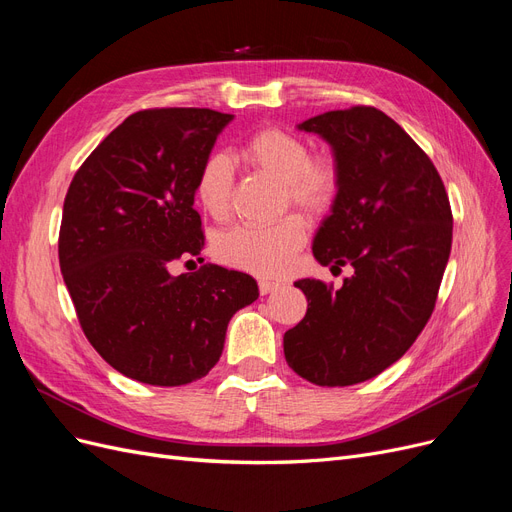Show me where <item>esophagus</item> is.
I'll list each match as a JSON object with an SVG mask.
<instances>
[{"label":"esophagus","instance_id":"34e87169","mask_svg":"<svg viewBox=\"0 0 512 512\" xmlns=\"http://www.w3.org/2000/svg\"><path fill=\"white\" fill-rule=\"evenodd\" d=\"M279 288V284L277 281H271V279H260L258 281V290H260V294L264 296V294H271V292H275Z\"/></svg>","mask_w":512,"mask_h":512}]
</instances>
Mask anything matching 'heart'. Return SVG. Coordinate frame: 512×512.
Listing matches in <instances>:
<instances>
[{"instance_id":"1","label":"heart","mask_w":512,"mask_h":512,"mask_svg":"<svg viewBox=\"0 0 512 512\" xmlns=\"http://www.w3.org/2000/svg\"><path fill=\"white\" fill-rule=\"evenodd\" d=\"M250 167L271 175L286 188V203H294L309 216H322L341 192V165L332 154H309L305 139L279 129L262 127L239 148ZM235 167L226 154L207 156L195 182L199 205L214 220H226L233 207ZM307 239L303 216L290 214L269 226L243 224L216 241V256L233 269L271 277L284 273Z\"/></svg>"}]
</instances>
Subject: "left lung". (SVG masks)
Instances as JSON below:
<instances>
[{
  "mask_svg": "<svg viewBox=\"0 0 512 512\" xmlns=\"http://www.w3.org/2000/svg\"><path fill=\"white\" fill-rule=\"evenodd\" d=\"M298 129L326 139L343 175L313 256L354 273L339 290L296 281L307 313L284 334V354L315 385H354L400 360L428 324L451 254V205L430 156L377 108L326 112Z\"/></svg>",
  "mask_w": 512,
  "mask_h": 512,
  "instance_id": "obj_1",
  "label": "left lung"
}]
</instances>
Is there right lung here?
<instances>
[{"label": "right lung", "instance_id": "add662e5", "mask_svg": "<svg viewBox=\"0 0 512 512\" xmlns=\"http://www.w3.org/2000/svg\"><path fill=\"white\" fill-rule=\"evenodd\" d=\"M231 120L207 108L135 112L69 184L61 273L88 343L129 379L173 387L205 377L231 317L258 298L250 275L218 264L169 273L203 250L195 182Z\"/></svg>", "mask_w": 512, "mask_h": 512}]
</instances>
